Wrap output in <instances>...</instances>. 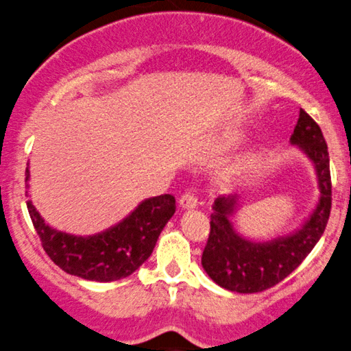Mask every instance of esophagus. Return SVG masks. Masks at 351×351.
<instances>
[{
    "label": "esophagus",
    "instance_id": "34e87169",
    "mask_svg": "<svg viewBox=\"0 0 351 351\" xmlns=\"http://www.w3.org/2000/svg\"><path fill=\"white\" fill-rule=\"evenodd\" d=\"M179 205H180V208H184V210H193V208H197L199 202H197V197L193 195V193L185 192L184 195L180 197Z\"/></svg>",
    "mask_w": 351,
    "mask_h": 351
}]
</instances>
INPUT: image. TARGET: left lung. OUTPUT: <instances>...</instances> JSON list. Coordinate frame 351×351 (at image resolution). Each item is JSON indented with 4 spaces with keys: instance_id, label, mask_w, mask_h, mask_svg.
<instances>
[{
    "instance_id": "8db88e82",
    "label": "left lung",
    "mask_w": 351,
    "mask_h": 351,
    "mask_svg": "<svg viewBox=\"0 0 351 351\" xmlns=\"http://www.w3.org/2000/svg\"><path fill=\"white\" fill-rule=\"evenodd\" d=\"M291 144L314 164L320 191L315 208L289 234L269 241H253L241 237L230 220L240 207V195L218 197L210 215V234L202 266L223 289L251 294L276 286L306 259L325 232L332 207L330 159L322 131L304 110L299 111Z\"/></svg>"
}]
</instances>
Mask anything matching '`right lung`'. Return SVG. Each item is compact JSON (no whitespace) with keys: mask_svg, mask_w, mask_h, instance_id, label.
Returning a JSON list of instances; mask_svg holds the SVG:
<instances>
[{"mask_svg":"<svg viewBox=\"0 0 351 351\" xmlns=\"http://www.w3.org/2000/svg\"><path fill=\"white\" fill-rule=\"evenodd\" d=\"M29 176L27 167L26 182ZM27 210L44 251L62 271L86 281L111 282L131 276L151 256L160 232L176 213V199L169 193L151 197L117 225L85 237L45 223L32 200H27Z\"/></svg>","mask_w":351,"mask_h":351,"instance_id":"right-lung-1","label":"right lung"}]
</instances>
